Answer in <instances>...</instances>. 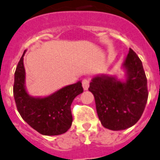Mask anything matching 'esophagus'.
<instances>
[{
	"label": "esophagus",
	"mask_w": 160,
	"mask_h": 160,
	"mask_svg": "<svg viewBox=\"0 0 160 160\" xmlns=\"http://www.w3.org/2000/svg\"><path fill=\"white\" fill-rule=\"evenodd\" d=\"M89 82H90L89 79H84V80H82V86L83 88H84V90H87V89H89Z\"/></svg>",
	"instance_id": "esophagus-1"
}]
</instances>
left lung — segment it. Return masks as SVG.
<instances>
[{"label":"left lung","instance_id":"8db88e82","mask_svg":"<svg viewBox=\"0 0 160 160\" xmlns=\"http://www.w3.org/2000/svg\"><path fill=\"white\" fill-rule=\"evenodd\" d=\"M123 66L127 74L125 82L114 77L98 76L93 78L89 88L94 96L102 125L112 131L135 125L143 114L149 95L142 62L132 48Z\"/></svg>","mask_w":160,"mask_h":160}]
</instances>
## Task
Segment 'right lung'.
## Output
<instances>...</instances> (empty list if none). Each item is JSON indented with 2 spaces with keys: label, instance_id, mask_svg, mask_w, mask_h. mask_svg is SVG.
<instances>
[{
  "label": "right lung",
  "instance_id": "add662e5",
  "mask_svg": "<svg viewBox=\"0 0 160 160\" xmlns=\"http://www.w3.org/2000/svg\"><path fill=\"white\" fill-rule=\"evenodd\" d=\"M23 53L15 72L13 93L17 110L32 128L45 136L67 132L72 124L71 105L74 98L84 91L80 81L62 88L46 98H33L24 87L25 71Z\"/></svg>",
  "mask_w": 160,
  "mask_h": 160
}]
</instances>
